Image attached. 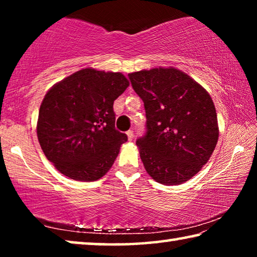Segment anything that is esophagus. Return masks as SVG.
<instances>
[{
  "mask_svg": "<svg viewBox=\"0 0 257 257\" xmlns=\"http://www.w3.org/2000/svg\"><path fill=\"white\" fill-rule=\"evenodd\" d=\"M127 136H128L129 141H133V138H134V132H133V130H128Z\"/></svg>",
  "mask_w": 257,
  "mask_h": 257,
  "instance_id": "34e87169",
  "label": "esophagus"
}]
</instances>
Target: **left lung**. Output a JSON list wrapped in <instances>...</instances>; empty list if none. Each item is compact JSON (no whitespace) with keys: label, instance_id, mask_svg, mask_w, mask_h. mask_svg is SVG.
<instances>
[{"label":"left lung","instance_id":"8db88e82","mask_svg":"<svg viewBox=\"0 0 257 257\" xmlns=\"http://www.w3.org/2000/svg\"><path fill=\"white\" fill-rule=\"evenodd\" d=\"M128 77L146 112V134L136 142L146 171L162 185H181L207 163L216 146L219 128L210 94L175 68Z\"/></svg>","mask_w":257,"mask_h":257}]
</instances>
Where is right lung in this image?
I'll use <instances>...</instances> for the list:
<instances>
[{
	"label": "right lung",
	"instance_id": "1",
	"mask_svg": "<svg viewBox=\"0 0 257 257\" xmlns=\"http://www.w3.org/2000/svg\"><path fill=\"white\" fill-rule=\"evenodd\" d=\"M129 86L120 72L86 68L55 84L41 104L37 137L45 156L73 180L95 181L128 141L115 129L113 103Z\"/></svg>",
	"mask_w": 257,
	"mask_h": 257
}]
</instances>
